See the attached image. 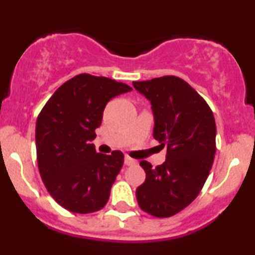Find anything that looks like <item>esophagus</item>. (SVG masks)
<instances>
[{"label":"esophagus","instance_id":"esophagus-1","mask_svg":"<svg viewBox=\"0 0 255 255\" xmlns=\"http://www.w3.org/2000/svg\"><path fill=\"white\" fill-rule=\"evenodd\" d=\"M136 163H137L136 160L133 159V158H130V157H126V158H125V164H126V165H128V166L135 165Z\"/></svg>","mask_w":255,"mask_h":255}]
</instances>
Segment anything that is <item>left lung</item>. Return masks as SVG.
I'll list each match as a JSON object with an SVG mask.
<instances>
[{
	"instance_id": "1",
	"label": "left lung",
	"mask_w": 255,
	"mask_h": 255,
	"mask_svg": "<svg viewBox=\"0 0 255 255\" xmlns=\"http://www.w3.org/2000/svg\"><path fill=\"white\" fill-rule=\"evenodd\" d=\"M137 92L151 102L153 137L166 148V160L152 168L140 165L145 182L136 188L140 209L158 218L176 215L198 197L216 153V122L206 101L183 79L165 75L134 81Z\"/></svg>"
}]
</instances>
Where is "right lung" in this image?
Returning a JSON list of instances; mask_svg holds the SVG:
<instances>
[{
  "label": "right lung",
  "mask_w": 255,
  "mask_h": 255,
  "mask_svg": "<svg viewBox=\"0 0 255 255\" xmlns=\"http://www.w3.org/2000/svg\"><path fill=\"white\" fill-rule=\"evenodd\" d=\"M129 91L127 84L84 73L61 85L38 115V169L48 192L63 209L92 213L109 200L124 153H98L91 141L108 102Z\"/></svg>",
  "instance_id": "obj_1"
}]
</instances>
